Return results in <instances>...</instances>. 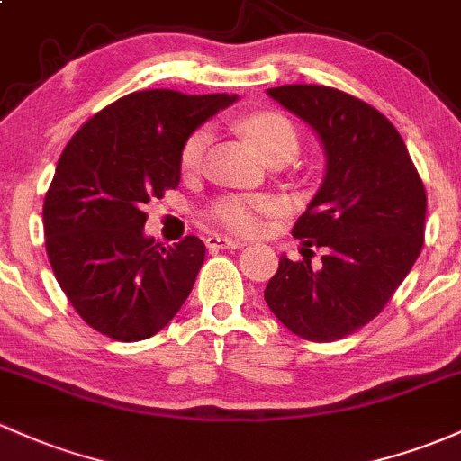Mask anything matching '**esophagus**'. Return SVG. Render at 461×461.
Segmentation results:
<instances>
[{
  "instance_id": "1",
  "label": "esophagus",
  "mask_w": 461,
  "mask_h": 461,
  "mask_svg": "<svg viewBox=\"0 0 461 461\" xmlns=\"http://www.w3.org/2000/svg\"><path fill=\"white\" fill-rule=\"evenodd\" d=\"M206 246H209L211 250H232V249H241L244 246V241L241 240H232V237H221V235H211L206 237Z\"/></svg>"
}]
</instances>
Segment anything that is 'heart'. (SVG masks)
<instances>
[{
    "label": "heart",
    "mask_w": 461,
    "mask_h": 461,
    "mask_svg": "<svg viewBox=\"0 0 461 461\" xmlns=\"http://www.w3.org/2000/svg\"><path fill=\"white\" fill-rule=\"evenodd\" d=\"M241 131L252 142L261 158H268L275 151H290L294 156L296 147H299V138H296L294 125L279 112H257L246 116L241 121ZM211 131L206 127L193 131L186 142L182 145L180 151V167L185 173H193L200 167L202 156H204L206 145H209ZM279 209V202L275 197L266 195H226L212 204L209 217L224 226L230 232H249L259 230L261 217L272 215Z\"/></svg>",
    "instance_id": "obj_1"
}]
</instances>
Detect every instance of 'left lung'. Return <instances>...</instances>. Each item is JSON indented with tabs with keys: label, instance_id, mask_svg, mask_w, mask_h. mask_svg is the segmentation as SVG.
Returning a JSON list of instances; mask_svg holds the SVG:
<instances>
[{
	"label": "left lung",
	"instance_id": "1",
	"mask_svg": "<svg viewBox=\"0 0 461 461\" xmlns=\"http://www.w3.org/2000/svg\"><path fill=\"white\" fill-rule=\"evenodd\" d=\"M268 94L321 138L328 169L292 235L323 266L281 255L264 299L292 334L331 343L383 312L424 244L427 191L398 130L375 107L325 86Z\"/></svg>",
	"mask_w": 461,
	"mask_h": 461
}]
</instances>
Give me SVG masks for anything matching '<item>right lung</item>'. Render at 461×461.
Returning a JSON list of instances; mask_svg holds the SVG:
<instances>
[{"label": "right lung", "mask_w": 461, "mask_h": 461, "mask_svg": "<svg viewBox=\"0 0 461 461\" xmlns=\"http://www.w3.org/2000/svg\"><path fill=\"white\" fill-rule=\"evenodd\" d=\"M237 101L145 90L118 98L72 136L43 202L46 252L90 328L121 343L158 334L191 294L206 246L145 237L147 202L180 185V151L202 122Z\"/></svg>", "instance_id": "obj_1"}]
</instances>
